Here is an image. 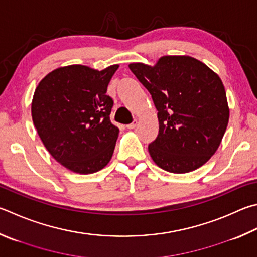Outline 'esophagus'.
<instances>
[{"instance_id":"34e87169","label":"esophagus","mask_w":257,"mask_h":257,"mask_svg":"<svg viewBox=\"0 0 257 257\" xmlns=\"http://www.w3.org/2000/svg\"><path fill=\"white\" fill-rule=\"evenodd\" d=\"M137 123H138V121L135 119L132 123H129V124H127V128L128 129H135L137 127Z\"/></svg>"}]
</instances>
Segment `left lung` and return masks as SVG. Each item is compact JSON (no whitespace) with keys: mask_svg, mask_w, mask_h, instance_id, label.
I'll return each instance as SVG.
<instances>
[{"mask_svg":"<svg viewBox=\"0 0 257 257\" xmlns=\"http://www.w3.org/2000/svg\"><path fill=\"white\" fill-rule=\"evenodd\" d=\"M151 93L160 130L148 145L153 161L171 173H188L209 161L225 135L229 109L223 84L190 56H164L155 66L129 65Z\"/></svg>","mask_w":257,"mask_h":257,"instance_id":"left-lung-1","label":"left lung"}]
</instances>
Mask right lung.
<instances>
[{
    "instance_id": "obj_1",
    "label": "right lung",
    "mask_w": 257,
    "mask_h": 257,
    "mask_svg": "<svg viewBox=\"0 0 257 257\" xmlns=\"http://www.w3.org/2000/svg\"><path fill=\"white\" fill-rule=\"evenodd\" d=\"M118 67H60L36 88L31 114L37 133L50 155L75 173H95L112 157L119 129L110 121L113 100L106 88Z\"/></svg>"
}]
</instances>
